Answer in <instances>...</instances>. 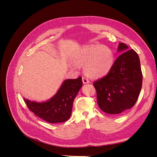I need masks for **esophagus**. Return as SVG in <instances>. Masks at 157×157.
I'll list each match as a JSON object with an SVG mask.
<instances>
[{
  "label": "esophagus",
  "mask_w": 157,
  "mask_h": 157,
  "mask_svg": "<svg viewBox=\"0 0 157 157\" xmlns=\"http://www.w3.org/2000/svg\"><path fill=\"white\" fill-rule=\"evenodd\" d=\"M82 82L84 84H88L90 82L89 80L86 77H82Z\"/></svg>",
  "instance_id": "esophagus-1"
}]
</instances>
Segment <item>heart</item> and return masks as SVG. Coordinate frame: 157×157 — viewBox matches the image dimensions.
<instances>
[{
	"mask_svg": "<svg viewBox=\"0 0 157 157\" xmlns=\"http://www.w3.org/2000/svg\"><path fill=\"white\" fill-rule=\"evenodd\" d=\"M73 61L84 65V71L88 77L100 78L111 71L115 57L112 50L105 45H88L78 50L73 56Z\"/></svg>",
	"mask_w": 157,
	"mask_h": 157,
	"instance_id": "heart-1",
	"label": "heart"
}]
</instances>
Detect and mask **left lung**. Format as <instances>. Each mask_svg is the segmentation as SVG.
<instances>
[{"label":"left lung","mask_w":157,"mask_h":157,"mask_svg":"<svg viewBox=\"0 0 157 157\" xmlns=\"http://www.w3.org/2000/svg\"><path fill=\"white\" fill-rule=\"evenodd\" d=\"M118 52L122 53L115 60L111 71L93 84L99 108L115 115L135 105L143 80L140 60L136 52L128 50V46L122 42L118 44Z\"/></svg>","instance_id":"obj_1"}]
</instances>
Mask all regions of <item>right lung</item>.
Masks as SVG:
<instances>
[{
	"label": "right lung",
	"instance_id": "obj_1",
	"mask_svg": "<svg viewBox=\"0 0 157 157\" xmlns=\"http://www.w3.org/2000/svg\"><path fill=\"white\" fill-rule=\"evenodd\" d=\"M82 86L81 77L76 79H67L49 100L39 103L24 98V101L31 111L46 122H65L71 117L73 101Z\"/></svg>",
	"mask_w": 157,
	"mask_h": 157
}]
</instances>
